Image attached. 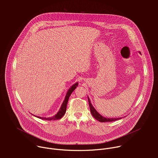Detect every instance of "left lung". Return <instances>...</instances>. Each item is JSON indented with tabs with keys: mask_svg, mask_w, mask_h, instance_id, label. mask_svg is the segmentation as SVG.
Returning <instances> with one entry per match:
<instances>
[{
	"mask_svg": "<svg viewBox=\"0 0 158 158\" xmlns=\"http://www.w3.org/2000/svg\"><path fill=\"white\" fill-rule=\"evenodd\" d=\"M139 53L141 54V52H139ZM88 101H89V107H90V110H91V112L93 115V116L98 121H99V122L101 123H104V122H112L114 121H117L118 119H121V118H106L103 117L102 116H101L99 112L95 109V108L93 107V106L92 105L91 101H90L89 97H88Z\"/></svg>",
	"mask_w": 158,
	"mask_h": 158,
	"instance_id": "1",
	"label": "left lung"
}]
</instances>
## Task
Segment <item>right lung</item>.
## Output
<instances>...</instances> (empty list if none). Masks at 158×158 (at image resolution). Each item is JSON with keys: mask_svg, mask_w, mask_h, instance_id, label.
Segmentation results:
<instances>
[{"mask_svg": "<svg viewBox=\"0 0 158 158\" xmlns=\"http://www.w3.org/2000/svg\"><path fill=\"white\" fill-rule=\"evenodd\" d=\"M77 86H78V82L75 83L74 85H73V86H71L69 89L68 90V91L66 93V96L65 97L64 101H63L62 106L59 109V110L58 111L57 113L53 117H51V118H41L39 116H36L37 118L41 119H44V120H48V121H54V120H57V119H60L61 118L63 117V116L65 114V111H66V108H67V102H68L69 98L71 96V94H72V93L74 91V89L77 87Z\"/></svg>", "mask_w": 158, "mask_h": 158, "instance_id": "1", "label": "right lung"}]
</instances>
